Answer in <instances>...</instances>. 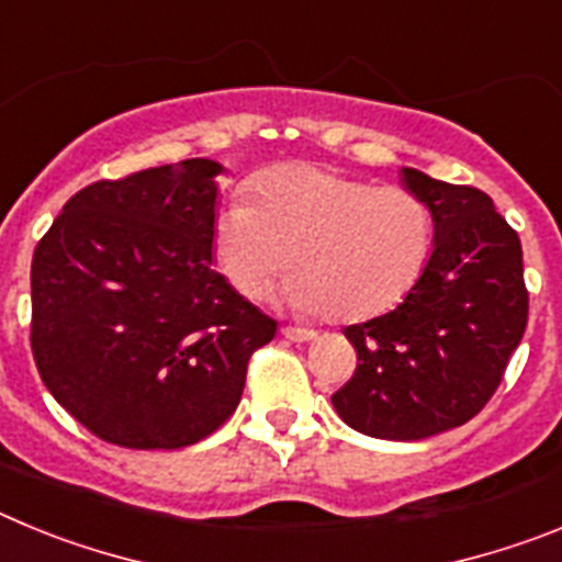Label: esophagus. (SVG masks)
Returning <instances> with one entry per match:
<instances>
[{
    "instance_id": "obj_1",
    "label": "esophagus",
    "mask_w": 562,
    "mask_h": 562,
    "mask_svg": "<svg viewBox=\"0 0 562 562\" xmlns=\"http://www.w3.org/2000/svg\"><path fill=\"white\" fill-rule=\"evenodd\" d=\"M281 335H284L290 342H306L315 337V331L301 329V326H284V329H281Z\"/></svg>"
}]
</instances>
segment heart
Returning a JSON list of instances; mask_svg holds the SVG:
<instances>
[{
    "label": "heart",
    "mask_w": 562,
    "mask_h": 562,
    "mask_svg": "<svg viewBox=\"0 0 562 562\" xmlns=\"http://www.w3.org/2000/svg\"><path fill=\"white\" fill-rule=\"evenodd\" d=\"M250 193L252 205L225 202L211 225L213 261L238 295H261L292 250L284 304L357 324L394 310L428 265L434 222L408 188L290 162L258 173Z\"/></svg>",
    "instance_id": "obj_1"
}]
</instances>
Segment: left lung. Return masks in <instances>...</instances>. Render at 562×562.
<instances>
[{
    "mask_svg": "<svg viewBox=\"0 0 562 562\" xmlns=\"http://www.w3.org/2000/svg\"><path fill=\"white\" fill-rule=\"evenodd\" d=\"M434 220V250L389 315L346 329L357 369L331 405L374 439L416 441L473 419L501 385L529 315L520 238L484 191L402 168Z\"/></svg>",
    "mask_w": 562,
    "mask_h": 562,
    "instance_id": "left-lung-1",
    "label": "left lung"
}]
</instances>
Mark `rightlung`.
<instances>
[{"mask_svg":"<svg viewBox=\"0 0 562 562\" xmlns=\"http://www.w3.org/2000/svg\"><path fill=\"white\" fill-rule=\"evenodd\" d=\"M213 160L101 180L33 252L30 346L44 385L98 439L177 450L236 411L276 321L213 270Z\"/></svg>","mask_w":562,"mask_h":562,"instance_id":"1","label":"right lung"}]
</instances>
